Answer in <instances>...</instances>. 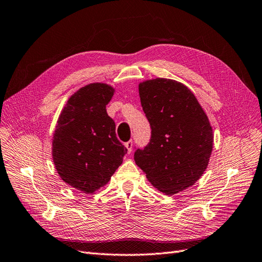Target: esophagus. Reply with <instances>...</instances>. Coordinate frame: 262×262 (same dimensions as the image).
Listing matches in <instances>:
<instances>
[{
	"mask_svg": "<svg viewBox=\"0 0 262 262\" xmlns=\"http://www.w3.org/2000/svg\"><path fill=\"white\" fill-rule=\"evenodd\" d=\"M133 140H129V141H127V143L125 144V147L127 148V151H128V154H130L132 152V149H133Z\"/></svg>",
	"mask_w": 262,
	"mask_h": 262,
	"instance_id": "obj_1",
	"label": "esophagus"
}]
</instances>
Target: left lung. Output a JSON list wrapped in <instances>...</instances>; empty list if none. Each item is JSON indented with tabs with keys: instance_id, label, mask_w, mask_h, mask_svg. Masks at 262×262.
<instances>
[{
	"instance_id": "left-lung-1",
	"label": "left lung",
	"mask_w": 262,
	"mask_h": 262,
	"mask_svg": "<svg viewBox=\"0 0 262 262\" xmlns=\"http://www.w3.org/2000/svg\"><path fill=\"white\" fill-rule=\"evenodd\" d=\"M151 138L134 159L157 190L172 195L204 173L213 150V129L195 95L181 82L156 78L138 85Z\"/></svg>"
}]
</instances>
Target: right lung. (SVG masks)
Segmentation results:
<instances>
[{"instance_id": "add662e5", "label": "right lung", "mask_w": 262, "mask_h": 262, "mask_svg": "<svg viewBox=\"0 0 262 262\" xmlns=\"http://www.w3.org/2000/svg\"><path fill=\"white\" fill-rule=\"evenodd\" d=\"M114 92L113 86L100 82L82 86L57 121L51 147L56 170L67 184L83 193L107 184L127 154L106 113Z\"/></svg>"}]
</instances>
